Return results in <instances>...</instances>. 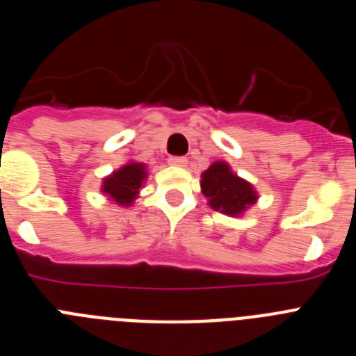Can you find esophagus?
I'll return each instance as SVG.
<instances>
[{
    "label": "esophagus",
    "instance_id": "34e87169",
    "mask_svg": "<svg viewBox=\"0 0 356 356\" xmlns=\"http://www.w3.org/2000/svg\"><path fill=\"white\" fill-rule=\"evenodd\" d=\"M169 163L176 165V168H185L187 165V159L185 156H169Z\"/></svg>",
    "mask_w": 356,
    "mask_h": 356
}]
</instances>
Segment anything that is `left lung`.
<instances>
[{"mask_svg": "<svg viewBox=\"0 0 356 356\" xmlns=\"http://www.w3.org/2000/svg\"><path fill=\"white\" fill-rule=\"evenodd\" d=\"M200 185L210 209L229 217H242L259 201L253 184L234 172L225 160L210 163V168L201 172Z\"/></svg>", "mask_w": 356, "mask_h": 356, "instance_id": "1", "label": "left lung"}]
</instances>
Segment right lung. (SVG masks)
<instances>
[{"label": "right lung", "instance_id": "1", "mask_svg": "<svg viewBox=\"0 0 356 356\" xmlns=\"http://www.w3.org/2000/svg\"><path fill=\"white\" fill-rule=\"evenodd\" d=\"M147 180V165L130 160L119 169L105 176L102 181L103 196L119 207H131L140 196V188Z\"/></svg>", "mask_w": 356, "mask_h": 356}]
</instances>
